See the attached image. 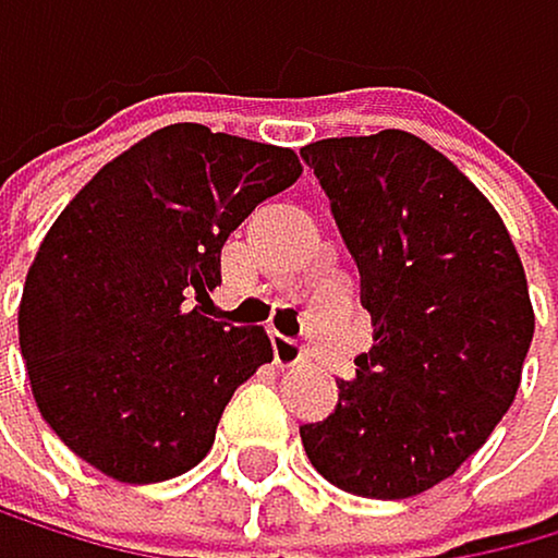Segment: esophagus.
<instances>
[{"mask_svg": "<svg viewBox=\"0 0 558 558\" xmlns=\"http://www.w3.org/2000/svg\"><path fill=\"white\" fill-rule=\"evenodd\" d=\"M272 352H276V363L279 366H300L303 360H307V349H303V342L290 339V335H276V339H272Z\"/></svg>", "mask_w": 558, "mask_h": 558, "instance_id": "34e87169", "label": "esophagus"}]
</instances>
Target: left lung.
Listing matches in <instances>:
<instances>
[{"instance_id": "left-lung-1", "label": "left lung", "mask_w": 558, "mask_h": 558, "mask_svg": "<svg viewBox=\"0 0 558 558\" xmlns=\"http://www.w3.org/2000/svg\"><path fill=\"white\" fill-rule=\"evenodd\" d=\"M300 153L374 317L335 412L300 426L303 450L352 496L426 493L489 440L521 388L535 335L521 255L493 202L420 135L384 129Z\"/></svg>"}]
</instances>
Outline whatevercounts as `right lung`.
Masks as SVG:
<instances>
[{"instance_id": "1", "label": "right lung", "mask_w": 558, "mask_h": 558, "mask_svg": "<svg viewBox=\"0 0 558 558\" xmlns=\"http://www.w3.org/2000/svg\"><path fill=\"white\" fill-rule=\"evenodd\" d=\"M300 174L293 149L181 121L80 187L20 296L31 391L72 454L129 486L209 454L233 391L272 363V339L192 300L223 282L227 236Z\"/></svg>"}]
</instances>
